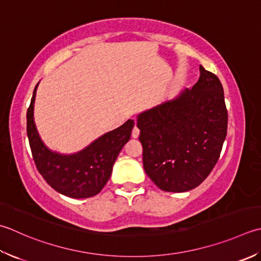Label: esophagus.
Instances as JSON below:
<instances>
[{"mask_svg": "<svg viewBox=\"0 0 261 261\" xmlns=\"http://www.w3.org/2000/svg\"><path fill=\"white\" fill-rule=\"evenodd\" d=\"M139 134H140V130H139V127H138L136 124H135V127H134V130H132V138H138L139 137Z\"/></svg>", "mask_w": 261, "mask_h": 261, "instance_id": "esophagus-1", "label": "esophagus"}]
</instances>
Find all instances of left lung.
<instances>
[{
	"label": "left lung",
	"mask_w": 261,
	"mask_h": 261,
	"mask_svg": "<svg viewBox=\"0 0 261 261\" xmlns=\"http://www.w3.org/2000/svg\"><path fill=\"white\" fill-rule=\"evenodd\" d=\"M200 76L185 89L137 116L146 174L163 191L186 192L209 175L227 134V110L217 76Z\"/></svg>",
	"instance_id": "1"
}]
</instances>
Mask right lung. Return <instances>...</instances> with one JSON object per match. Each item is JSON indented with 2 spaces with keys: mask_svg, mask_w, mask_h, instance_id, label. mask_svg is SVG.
Returning a JSON list of instances; mask_svg holds the SVG:
<instances>
[{
  "mask_svg": "<svg viewBox=\"0 0 261 261\" xmlns=\"http://www.w3.org/2000/svg\"><path fill=\"white\" fill-rule=\"evenodd\" d=\"M37 87L38 84L27 111V136L36 167L55 191L66 197L80 199L96 196L110 180L117 156L130 140L134 120L106 132L83 150L70 155L60 154L44 144L36 129L34 104Z\"/></svg>",
  "mask_w": 261,
  "mask_h": 261,
  "instance_id": "obj_1",
  "label": "right lung"
}]
</instances>
